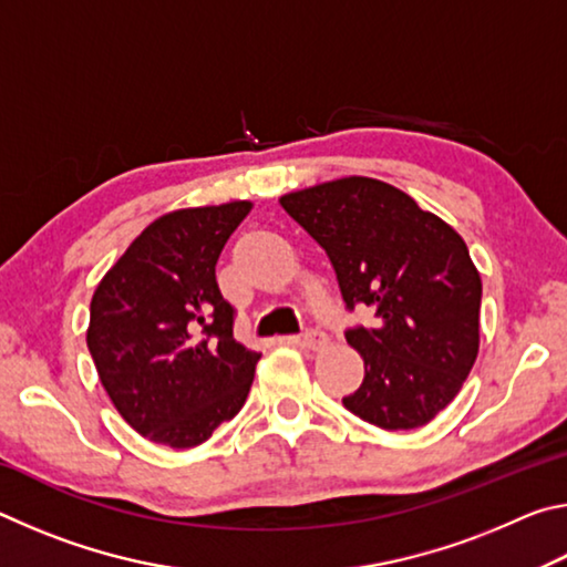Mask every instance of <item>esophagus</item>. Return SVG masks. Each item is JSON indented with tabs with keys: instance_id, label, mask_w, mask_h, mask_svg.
Segmentation results:
<instances>
[{
	"instance_id": "esophagus-1",
	"label": "esophagus",
	"mask_w": 567,
	"mask_h": 567,
	"mask_svg": "<svg viewBox=\"0 0 567 567\" xmlns=\"http://www.w3.org/2000/svg\"><path fill=\"white\" fill-rule=\"evenodd\" d=\"M300 344L305 350H322L324 344H328V334H324L322 330H307V332H302Z\"/></svg>"
}]
</instances>
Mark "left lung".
<instances>
[{
	"label": "left lung",
	"instance_id": "left-lung-1",
	"mask_svg": "<svg viewBox=\"0 0 567 567\" xmlns=\"http://www.w3.org/2000/svg\"><path fill=\"white\" fill-rule=\"evenodd\" d=\"M285 213L324 252L348 310L375 322L344 338L364 380L342 405L382 430L427 425L473 370L483 282L453 227L388 182L344 177L290 192Z\"/></svg>",
	"mask_w": 567,
	"mask_h": 567
}]
</instances>
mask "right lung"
<instances>
[{"mask_svg": "<svg viewBox=\"0 0 567 567\" xmlns=\"http://www.w3.org/2000/svg\"><path fill=\"white\" fill-rule=\"evenodd\" d=\"M252 205L162 215L102 277L87 348L120 415L152 443L195 447L243 410L260 352L233 334L215 265Z\"/></svg>", "mask_w": 567, "mask_h": 567, "instance_id": "obj_1", "label": "right lung"}]
</instances>
